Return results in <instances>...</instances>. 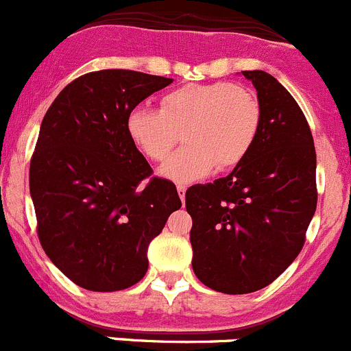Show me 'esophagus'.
Segmentation results:
<instances>
[{
  "instance_id": "esophagus-1",
  "label": "esophagus",
  "mask_w": 351,
  "mask_h": 351,
  "mask_svg": "<svg viewBox=\"0 0 351 351\" xmlns=\"http://www.w3.org/2000/svg\"><path fill=\"white\" fill-rule=\"evenodd\" d=\"M186 186L184 184H179L178 186V195H179V198H181V202L184 203V199H186Z\"/></svg>"
}]
</instances>
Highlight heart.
<instances>
[{
  "mask_svg": "<svg viewBox=\"0 0 351 351\" xmlns=\"http://www.w3.org/2000/svg\"><path fill=\"white\" fill-rule=\"evenodd\" d=\"M262 122L252 89L232 82L186 84L165 93L160 110L134 106L125 129L136 148L152 162H163L178 141L179 149L160 173L173 182H191L217 170L234 169L252 152Z\"/></svg>",
  "mask_w": 351,
  "mask_h": 351,
  "instance_id": "obj_1",
  "label": "heart"
}]
</instances>
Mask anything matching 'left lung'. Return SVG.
Returning <instances> with one entry per match:
<instances>
[{
	"label": "left lung",
	"mask_w": 351,
	"mask_h": 351,
	"mask_svg": "<svg viewBox=\"0 0 351 351\" xmlns=\"http://www.w3.org/2000/svg\"><path fill=\"white\" fill-rule=\"evenodd\" d=\"M243 75L262 108L255 145L228 178L186 191L193 270L226 295L276 281L302 252L317 206L315 146L302 108L270 73Z\"/></svg>",
	"instance_id": "8db88e82"
}]
</instances>
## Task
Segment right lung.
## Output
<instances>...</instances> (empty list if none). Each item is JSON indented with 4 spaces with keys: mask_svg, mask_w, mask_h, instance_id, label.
<instances>
[{
    "mask_svg": "<svg viewBox=\"0 0 351 351\" xmlns=\"http://www.w3.org/2000/svg\"><path fill=\"white\" fill-rule=\"evenodd\" d=\"M172 79L108 69L63 88L46 112L29 186L43 250L72 282L120 291L148 270L146 250L181 208L125 129L129 112Z\"/></svg>",
    "mask_w": 351,
    "mask_h": 351,
    "instance_id": "obj_1",
    "label": "right lung"
}]
</instances>
